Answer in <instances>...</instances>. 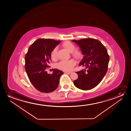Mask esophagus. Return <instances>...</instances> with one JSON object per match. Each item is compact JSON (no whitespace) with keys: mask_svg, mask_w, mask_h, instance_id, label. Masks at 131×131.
Returning <instances> with one entry per match:
<instances>
[{"mask_svg":"<svg viewBox=\"0 0 131 131\" xmlns=\"http://www.w3.org/2000/svg\"><path fill=\"white\" fill-rule=\"evenodd\" d=\"M72 73V72H65L64 74H71Z\"/></svg>","mask_w":131,"mask_h":131,"instance_id":"1","label":"esophagus"}]
</instances>
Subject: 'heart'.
<instances>
[{
  "instance_id": "1",
  "label": "heart",
  "mask_w": 131,
  "mask_h": 131,
  "mask_svg": "<svg viewBox=\"0 0 131 131\" xmlns=\"http://www.w3.org/2000/svg\"><path fill=\"white\" fill-rule=\"evenodd\" d=\"M62 46L64 48L71 53H72L74 56L76 57H79L81 55V52L77 50H75V47L73 43L69 41H65L62 44ZM57 52V48L55 47L53 49L50 53V57L52 59L56 58ZM75 64V61L73 59L63 60L60 61L57 64V67L60 70L64 71H70L73 69Z\"/></svg>"
}]
</instances>
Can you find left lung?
<instances>
[{"label": "left lung", "mask_w": 131, "mask_h": 131, "mask_svg": "<svg viewBox=\"0 0 131 131\" xmlns=\"http://www.w3.org/2000/svg\"><path fill=\"white\" fill-rule=\"evenodd\" d=\"M79 46L84 56L79 66L85 69L76 72L78 78L74 81L75 86L84 90H91L102 81L108 69L109 56L105 47L93 38L72 40Z\"/></svg>", "instance_id": "8db88e82"}]
</instances>
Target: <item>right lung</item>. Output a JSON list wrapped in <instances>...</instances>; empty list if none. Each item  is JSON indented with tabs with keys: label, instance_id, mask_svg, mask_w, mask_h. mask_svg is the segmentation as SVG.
<instances>
[{
	"label": "right lung",
	"instance_id": "add662e5",
	"mask_svg": "<svg viewBox=\"0 0 131 131\" xmlns=\"http://www.w3.org/2000/svg\"><path fill=\"white\" fill-rule=\"evenodd\" d=\"M60 41L39 39L29 47L25 55V68L29 81L34 87L43 93H50L57 88L63 72L57 69L48 74L47 68L51 61L50 53Z\"/></svg>",
	"mask_w": 131,
	"mask_h": 131
}]
</instances>
